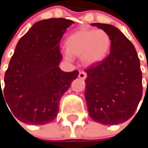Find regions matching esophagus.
<instances>
[{
  "label": "esophagus",
  "mask_w": 148,
  "mask_h": 148,
  "mask_svg": "<svg viewBox=\"0 0 148 148\" xmlns=\"http://www.w3.org/2000/svg\"><path fill=\"white\" fill-rule=\"evenodd\" d=\"M79 78L81 79H85L86 78V73L84 72V71H80L79 74Z\"/></svg>",
  "instance_id": "obj_1"
}]
</instances>
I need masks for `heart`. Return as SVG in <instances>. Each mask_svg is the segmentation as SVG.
<instances>
[{
    "mask_svg": "<svg viewBox=\"0 0 148 148\" xmlns=\"http://www.w3.org/2000/svg\"><path fill=\"white\" fill-rule=\"evenodd\" d=\"M111 46L109 34L103 30L82 28L71 33L65 41L68 57H81L86 65L102 62Z\"/></svg>",
    "mask_w": 148,
    "mask_h": 148,
    "instance_id": "heart-1",
    "label": "heart"
}]
</instances>
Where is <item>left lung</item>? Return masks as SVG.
I'll use <instances>...</instances> for the list:
<instances>
[{
  "instance_id": "obj_1",
  "label": "left lung",
  "mask_w": 148,
  "mask_h": 148,
  "mask_svg": "<svg viewBox=\"0 0 148 148\" xmlns=\"http://www.w3.org/2000/svg\"><path fill=\"white\" fill-rule=\"evenodd\" d=\"M106 32L111 39L105 59L86 69L85 99L90 117L103 125L128 121L142 97V74L132 43L116 27L92 24Z\"/></svg>"
}]
</instances>
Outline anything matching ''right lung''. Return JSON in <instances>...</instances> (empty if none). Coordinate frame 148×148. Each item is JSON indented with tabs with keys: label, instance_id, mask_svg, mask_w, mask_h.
Masks as SVG:
<instances>
[{
	"label": "right lung",
	"instance_id": "obj_1",
	"mask_svg": "<svg viewBox=\"0 0 148 148\" xmlns=\"http://www.w3.org/2000/svg\"><path fill=\"white\" fill-rule=\"evenodd\" d=\"M73 23L63 18L40 20L18 42L0 89V102L1 97L6 100L14 119L43 125L57 116L61 98L79 74L59 68V43Z\"/></svg>",
	"mask_w": 148,
	"mask_h": 148
}]
</instances>
